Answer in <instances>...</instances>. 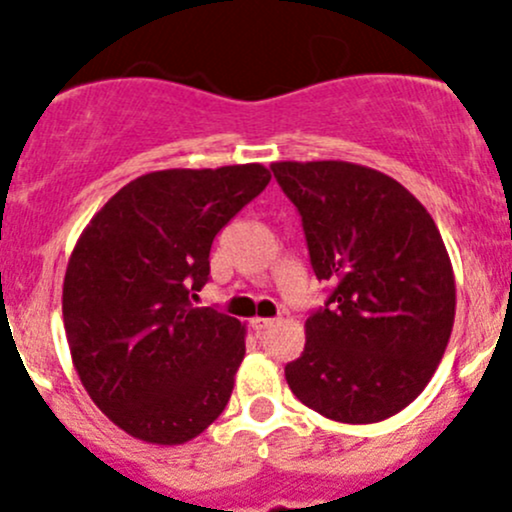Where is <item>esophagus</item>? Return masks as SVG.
<instances>
[{"instance_id":"esophagus-1","label":"esophagus","mask_w":512,"mask_h":512,"mask_svg":"<svg viewBox=\"0 0 512 512\" xmlns=\"http://www.w3.org/2000/svg\"><path fill=\"white\" fill-rule=\"evenodd\" d=\"M273 323H276V320H273V318H251V328H254L256 333H261V330L271 328Z\"/></svg>"}]
</instances>
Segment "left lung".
Here are the masks:
<instances>
[{
	"instance_id": "left-lung-1",
	"label": "left lung",
	"mask_w": 512,
	"mask_h": 512,
	"mask_svg": "<svg viewBox=\"0 0 512 512\" xmlns=\"http://www.w3.org/2000/svg\"><path fill=\"white\" fill-rule=\"evenodd\" d=\"M303 219L325 308L305 320V347L286 382L313 412L377 424L414 402L434 377L456 318L444 239L407 187L342 160L273 162Z\"/></svg>"
}]
</instances>
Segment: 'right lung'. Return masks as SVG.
I'll use <instances>...</instances> for the list:
<instances>
[{"instance_id": "obj_1", "label": "right lung", "mask_w": 512, "mask_h": 512, "mask_svg": "<svg viewBox=\"0 0 512 512\" xmlns=\"http://www.w3.org/2000/svg\"><path fill=\"white\" fill-rule=\"evenodd\" d=\"M258 162L147 172L88 221L63 278V328L81 384L118 429L177 446L229 404L246 325L189 295L214 236L266 189Z\"/></svg>"}]
</instances>
